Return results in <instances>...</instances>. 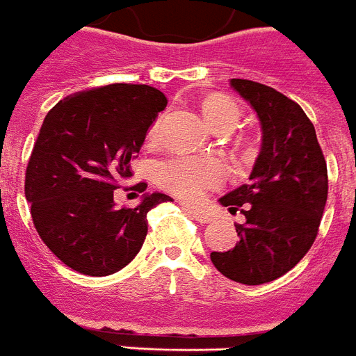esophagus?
Here are the masks:
<instances>
[{"label": "esophagus", "mask_w": 356, "mask_h": 356, "mask_svg": "<svg viewBox=\"0 0 356 356\" xmlns=\"http://www.w3.org/2000/svg\"><path fill=\"white\" fill-rule=\"evenodd\" d=\"M185 211L189 212L191 218H193V220L200 221V223H209V221H212L211 214H207V212L198 211V209H191V207H187V209H185Z\"/></svg>", "instance_id": "1"}]
</instances>
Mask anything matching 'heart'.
Listing matches in <instances>:
<instances>
[{
  "instance_id": "obj_1",
  "label": "heart",
  "mask_w": 356,
  "mask_h": 356,
  "mask_svg": "<svg viewBox=\"0 0 356 356\" xmlns=\"http://www.w3.org/2000/svg\"><path fill=\"white\" fill-rule=\"evenodd\" d=\"M203 117L211 124V127L220 129V127L234 126L239 120V106L232 99L225 95H211L202 102ZM163 117H158L149 127L147 138L151 142L156 140L160 135ZM223 178V167L218 162H203L196 158H171L167 162H162L156 167V181L163 189L176 194L184 200H200L205 194V191L218 185Z\"/></svg>"
}]
</instances>
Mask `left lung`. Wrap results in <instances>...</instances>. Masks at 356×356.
<instances>
[{"label": "left lung", "mask_w": 356, "mask_h": 356, "mask_svg": "<svg viewBox=\"0 0 356 356\" xmlns=\"http://www.w3.org/2000/svg\"><path fill=\"white\" fill-rule=\"evenodd\" d=\"M230 88L256 111L261 149L250 181L220 198L245 214L236 225L239 241L212 252L211 261L225 277L252 286L290 272L312 248L326 207L327 169L314 124L297 102L247 79H230Z\"/></svg>", "instance_id": "8db88e82"}]
</instances>
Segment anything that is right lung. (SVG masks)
Segmentation results:
<instances>
[{
    "label": "right lung",
    "mask_w": 356,
    "mask_h": 356,
    "mask_svg": "<svg viewBox=\"0 0 356 356\" xmlns=\"http://www.w3.org/2000/svg\"><path fill=\"white\" fill-rule=\"evenodd\" d=\"M165 106L156 88L109 84L65 97L42 120L25 196L44 245L75 272L102 277L129 265L147 236V212L172 202L145 193L135 209H118L113 200Z\"/></svg>",
    "instance_id": "right-lung-1"
}]
</instances>
